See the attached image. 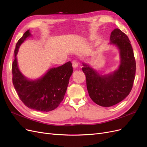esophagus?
<instances>
[{"label": "esophagus", "instance_id": "34e87169", "mask_svg": "<svg viewBox=\"0 0 147 147\" xmlns=\"http://www.w3.org/2000/svg\"><path fill=\"white\" fill-rule=\"evenodd\" d=\"M78 64L77 62L76 61H73V62H72V65H73V67L74 69L77 68L78 67Z\"/></svg>", "mask_w": 147, "mask_h": 147}]
</instances>
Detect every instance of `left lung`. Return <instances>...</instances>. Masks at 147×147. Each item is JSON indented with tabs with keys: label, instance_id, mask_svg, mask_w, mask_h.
Here are the masks:
<instances>
[{
	"label": "left lung",
	"instance_id": "obj_1",
	"mask_svg": "<svg viewBox=\"0 0 147 147\" xmlns=\"http://www.w3.org/2000/svg\"><path fill=\"white\" fill-rule=\"evenodd\" d=\"M110 44L119 50L120 65L117 70L102 75L88 65L83 63L87 90L90 98L97 105L111 107L122 101L129 94L134 81L136 64L131 42L119 29L110 35Z\"/></svg>",
	"mask_w": 147,
	"mask_h": 147
}]
</instances>
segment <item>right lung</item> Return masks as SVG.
<instances>
[{
    "instance_id": "obj_1",
    "label": "right lung",
    "mask_w": 147,
    "mask_h": 147,
    "mask_svg": "<svg viewBox=\"0 0 147 147\" xmlns=\"http://www.w3.org/2000/svg\"><path fill=\"white\" fill-rule=\"evenodd\" d=\"M30 35L27 30L18 41L15 50V60L12 64V81L21 100L28 108L41 112H50L55 109L63 101L69 78L72 74L70 61L56 68L49 70L42 78L29 80L20 71L16 55L18 49Z\"/></svg>"
}]
</instances>
